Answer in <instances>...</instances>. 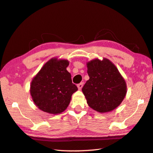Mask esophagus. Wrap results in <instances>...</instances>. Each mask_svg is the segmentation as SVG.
<instances>
[{
  "label": "esophagus",
  "mask_w": 153,
  "mask_h": 153,
  "mask_svg": "<svg viewBox=\"0 0 153 153\" xmlns=\"http://www.w3.org/2000/svg\"><path fill=\"white\" fill-rule=\"evenodd\" d=\"M77 88H78L79 90H81L82 89V87L83 86V83H80L79 84H78V85H77Z\"/></svg>",
  "instance_id": "esophagus-1"
}]
</instances>
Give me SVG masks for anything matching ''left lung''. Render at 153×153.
<instances>
[{"label": "left lung", "instance_id": "8db88e82", "mask_svg": "<svg viewBox=\"0 0 153 153\" xmlns=\"http://www.w3.org/2000/svg\"><path fill=\"white\" fill-rule=\"evenodd\" d=\"M89 79L82 91L88 105L100 113L114 110L123 101L127 93L125 79L116 66L107 58H98L87 63Z\"/></svg>", "mask_w": 153, "mask_h": 153}]
</instances>
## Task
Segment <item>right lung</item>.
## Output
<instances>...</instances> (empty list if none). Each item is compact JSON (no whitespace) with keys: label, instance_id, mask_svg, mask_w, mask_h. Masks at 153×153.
I'll use <instances>...</instances> for the list:
<instances>
[{"label":"right lung","instance_id":"1","mask_svg":"<svg viewBox=\"0 0 153 153\" xmlns=\"http://www.w3.org/2000/svg\"><path fill=\"white\" fill-rule=\"evenodd\" d=\"M69 62L53 58L41 68L31 83L30 94L35 105L53 114L64 112L77 87L71 82L66 68Z\"/></svg>","mask_w":153,"mask_h":153}]
</instances>
